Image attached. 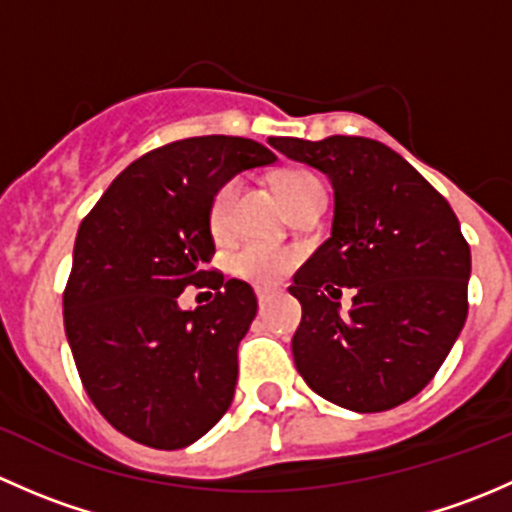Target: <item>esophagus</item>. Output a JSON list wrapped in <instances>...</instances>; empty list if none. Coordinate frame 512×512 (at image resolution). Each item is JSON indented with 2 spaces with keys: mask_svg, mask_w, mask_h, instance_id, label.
<instances>
[{
  "mask_svg": "<svg viewBox=\"0 0 512 512\" xmlns=\"http://www.w3.org/2000/svg\"><path fill=\"white\" fill-rule=\"evenodd\" d=\"M255 294H257V304H260V309H265L267 304L272 302V297H275V292H272V289H265V287H257Z\"/></svg>",
  "mask_w": 512,
  "mask_h": 512,
  "instance_id": "obj_1",
  "label": "esophagus"
}]
</instances>
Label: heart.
Here are the masks:
<instances>
[{"label": "heart", "mask_w": 512, "mask_h": 512, "mask_svg": "<svg viewBox=\"0 0 512 512\" xmlns=\"http://www.w3.org/2000/svg\"><path fill=\"white\" fill-rule=\"evenodd\" d=\"M317 185H322L317 175L307 173V170H292V173H287L280 180V193L285 198V203L292 208L304 193H309ZM240 188V178H230L223 185H218V190L210 198L208 225L215 237L230 235L232 223H235ZM294 265H297V255L292 250L265 245V242H247V245H242L232 255V270H235V275H240L247 282H255V285H277V282L285 280L289 272L294 270Z\"/></svg>", "instance_id": "b5f03b06"}]
</instances>
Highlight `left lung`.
Listing matches in <instances>:
<instances>
[{
	"instance_id": "obj_1",
	"label": "left lung",
	"mask_w": 512,
	"mask_h": 512,
	"mask_svg": "<svg viewBox=\"0 0 512 512\" xmlns=\"http://www.w3.org/2000/svg\"><path fill=\"white\" fill-rule=\"evenodd\" d=\"M334 185L332 237L297 272L294 366L309 389L359 414L414 399L468 314L471 247L448 200L389 146L359 136L270 138ZM344 286L357 294L338 314Z\"/></svg>"
}]
</instances>
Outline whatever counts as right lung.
Instances as JSON below:
<instances>
[{
	"label": "right lung",
	"instance_id": "add662e5",
	"mask_svg": "<svg viewBox=\"0 0 512 512\" xmlns=\"http://www.w3.org/2000/svg\"><path fill=\"white\" fill-rule=\"evenodd\" d=\"M275 160L250 138L168 143L133 160L81 223L66 339L98 414L131 441L185 448L230 409L257 299L208 267V205L227 178ZM190 284L213 286L214 302L183 313L177 297Z\"/></svg>",
	"mask_w": 512,
	"mask_h": 512
}]
</instances>
